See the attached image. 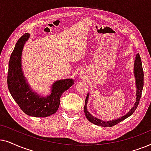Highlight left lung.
<instances>
[{
  "label": "left lung",
  "mask_w": 151,
  "mask_h": 151,
  "mask_svg": "<svg viewBox=\"0 0 151 151\" xmlns=\"http://www.w3.org/2000/svg\"><path fill=\"white\" fill-rule=\"evenodd\" d=\"M134 76L135 77V83H136V101L134 103L133 107H132L129 112L125 115L122 116V117L118 118L116 119L112 120V121H103L99 119H97L96 117H94L93 115H92L88 111L87 109V103L88 101V97H89V93L87 94L86 96V101H85V106H84V112H85L86 116L87 118L88 121L91 122V123L95 124L96 126H103V127H111L116 124H119V122L123 121L128 116H130L131 114H133L134 110L137 108L138 104L139 103L140 98H141L142 90H143L144 86V71L143 68H142V60L140 58L139 54H137L136 55L135 59H134Z\"/></svg>",
  "instance_id": "1"
}]
</instances>
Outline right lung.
Here are the masks:
<instances>
[{"label": "right lung", "instance_id": "obj_1", "mask_svg": "<svg viewBox=\"0 0 151 151\" xmlns=\"http://www.w3.org/2000/svg\"><path fill=\"white\" fill-rule=\"evenodd\" d=\"M29 37L27 33L22 36L10 56L7 74L8 89L25 114L37 117H45L57 111L61 94L73 85L74 81L66 79L55 81L52 85L51 94L45 97L34 92L26 81L21 68L22 52Z\"/></svg>", "mask_w": 151, "mask_h": 151}]
</instances>
